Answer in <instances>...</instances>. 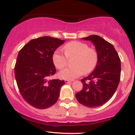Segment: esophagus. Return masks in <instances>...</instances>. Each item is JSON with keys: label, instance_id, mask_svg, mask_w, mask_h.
Here are the masks:
<instances>
[{"label": "esophagus", "instance_id": "obj_1", "mask_svg": "<svg viewBox=\"0 0 135 135\" xmlns=\"http://www.w3.org/2000/svg\"><path fill=\"white\" fill-rule=\"evenodd\" d=\"M71 82H72V80H67V79L65 80V83L66 84L70 83H71Z\"/></svg>", "mask_w": 135, "mask_h": 135}]
</instances>
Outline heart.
<instances>
[{"instance_id":"1","label":"heart","mask_w":135,"mask_h":135,"mask_svg":"<svg viewBox=\"0 0 135 135\" xmlns=\"http://www.w3.org/2000/svg\"><path fill=\"white\" fill-rule=\"evenodd\" d=\"M64 52L60 50L55 51L52 55V61L56 69L62 70L68 65L69 60L73 58V66L63 70L59 76L63 79L72 80L88 74L94 70L97 66L98 55L93 48L89 47L86 43L80 41H71L63 47Z\"/></svg>"}]
</instances>
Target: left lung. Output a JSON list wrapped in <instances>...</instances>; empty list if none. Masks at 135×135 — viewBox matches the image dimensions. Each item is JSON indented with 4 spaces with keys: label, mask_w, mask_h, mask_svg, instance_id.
I'll return each instance as SVG.
<instances>
[{
    "label": "left lung",
    "mask_w": 135,
    "mask_h": 135,
    "mask_svg": "<svg viewBox=\"0 0 135 135\" xmlns=\"http://www.w3.org/2000/svg\"><path fill=\"white\" fill-rule=\"evenodd\" d=\"M83 39L93 43L98 60L93 72L81 80L83 88L75 97L82 105L94 108L105 104L115 93L120 79V60L113 45L101 37L92 35Z\"/></svg>",
    "instance_id": "obj_1"
}]
</instances>
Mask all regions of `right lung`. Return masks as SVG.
<instances>
[{"label": "right lung", "mask_w": 135, "mask_h": 135, "mask_svg": "<svg viewBox=\"0 0 135 135\" xmlns=\"http://www.w3.org/2000/svg\"><path fill=\"white\" fill-rule=\"evenodd\" d=\"M64 42L42 37L31 40L19 51L15 66V78L21 95L33 107L44 109L58 100L65 81L48 79L56 72L52 55Z\"/></svg>", "instance_id": "obj_1"}]
</instances>
